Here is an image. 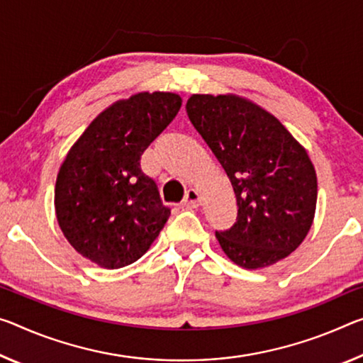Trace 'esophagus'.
<instances>
[{"mask_svg": "<svg viewBox=\"0 0 363 363\" xmlns=\"http://www.w3.org/2000/svg\"><path fill=\"white\" fill-rule=\"evenodd\" d=\"M202 202V197H200V194L195 191V189H189L187 194H186V199H184V206H187V208H197V206Z\"/></svg>", "mask_w": 363, "mask_h": 363, "instance_id": "esophagus-1", "label": "esophagus"}]
</instances>
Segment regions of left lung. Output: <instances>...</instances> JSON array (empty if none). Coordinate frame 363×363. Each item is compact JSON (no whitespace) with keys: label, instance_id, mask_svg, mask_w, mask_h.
I'll return each mask as SVG.
<instances>
[{"label":"left lung","instance_id":"left-lung-1","mask_svg":"<svg viewBox=\"0 0 363 363\" xmlns=\"http://www.w3.org/2000/svg\"><path fill=\"white\" fill-rule=\"evenodd\" d=\"M187 116L226 171L238 221L216 239L245 269L291 255L310 231L316 208L312 160L267 109L242 96L192 95Z\"/></svg>","mask_w":363,"mask_h":363}]
</instances>
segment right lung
<instances>
[{
	"instance_id": "add662e5",
	"label": "right lung",
	"mask_w": 363,
	"mask_h": 363,
	"mask_svg": "<svg viewBox=\"0 0 363 363\" xmlns=\"http://www.w3.org/2000/svg\"><path fill=\"white\" fill-rule=\"evenodd\" d=\"M182 105L171 91H140L91 121L56 177L55 210L67 242L101 268L116 269L150 249L171 215L140 168L142 153Z\"/></svg>"
}]
</instances>
